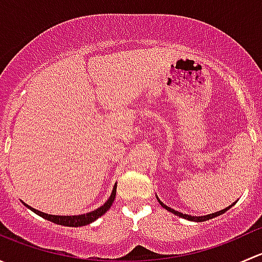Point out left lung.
I'll list each match as a JSON object with an SVG mask.
<instances>
[{"mask_svg":"<svg viewBox=\"0 0 262 262\" xmlns=\"http://www.w3.org/2000/svg\"><path fill=\"white\" fill-rule=\"evenodd\" d=\"M156 198H157V200H158V203H160V204H161V207H163V208H165L166 210H168V212H171V213H172V214H175V215H179V216H180V218L187 219V221H191V222H205V221H209V219H212V218H215V216H218V215H221V214L226 213L227 210L229 209V208H232V207H233L234 204H236V202H234L233 204H231V205H229V207L224 208V209L219 210V212H215V213H212V214H208V215L194 216V215H189V214H184V213H181V212H178V210L172 209V208H170V207H167V205H165V204H163V203L161 202L160 199H158V196H156Z\"/></svg>","mask_w":262,"mask_h":262,"instance_id":"1","label":"left lung"}]
</instances>
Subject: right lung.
I'll return each mask as SVG.
<instances>
[{
	"instance_id": "right-lung-1",
	"label": "right lung",
	"mask_w": 262,
	"mask_h": 262,
	"mask_svg": "<svg viewBox=\"0 0 262 262\" xmlns=\"http://www.w3.org/2000/svg\"><path fill=\"white\" fill-rule=\"evenodd\" d=\"M115 195H116V184L114 185V187H113L112 195H110L109 199L104 203V205H101L100 208L95 209L94 212H90L86 214H80V215H53V214H47V213L40 212V210H38V209H34V208H31L30 205L25 204L23 200H21V202H23V204L25 205L26 208H29V209L33 210L34 213L38 214V215H40L41 218L47 219V221L53 222V223H55V224H59V226L81 227V226H87V224L95 222L97 218H100L101 215H104V214L110 209V207L113 205V203H114Z\"/></svg>"
}]
</instances>
